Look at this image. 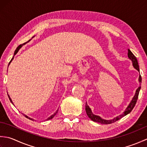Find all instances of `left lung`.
<instances>
[{
  "mask_svg": "<svg viewBox=\"0 0 147 147\" xmlns=\"http://www.w3.org/2000/svg\"><path fill=\"white\" fill-rule=\"evenodd\" d=\"M127 51H128V52H127V56H128V57L131 59V61L133 62V67H135L136 69H137L138 71H140L139 65H138V61H137L136 57H135V55L133 54V53L131 52V51L129 49H127ZM138 80H139V82L140 83H142V76H141V75H140ZM140 88H141V86H140V87H138V88H137L136 91L135 95L134 96V97L133 98L131 102H130V104H129V105L127 106V107L126 108V111H124L121 115H118L117 117L114 118L113 119H112V120H105V119H102L100 117L98 116V115H96L95 114H93L92 113V111H91V109L89 107V106L88 105V104H87L86 103L85 110H86V114L88 116V117L91 119L93 121L96 122V123H99L104 124H111V123H115V121L119 120L120 119H121L122 117H123L124 116H125V115H126L127 114H128L129 113H130V112L132 111L134 107H135L136 104L137 100H138Z\"/></svg>",
  "mask_w": 147,
  "mask_h": 147,
  "instance_id": "obj_1",
  "label": "left lung"
}]
</instances>
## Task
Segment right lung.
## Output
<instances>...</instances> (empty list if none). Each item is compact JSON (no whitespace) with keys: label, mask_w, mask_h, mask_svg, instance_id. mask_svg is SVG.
<instances>
[{"label":"right lung","mask_w":147,"mask_h":147,"mask_svg":"<svg viewBox=\"0 0 147 147\" xmlns=\"http://www.w3.org/2000/svg\"><path fill=\"white\" fill-rule=\"evenodd\" d=\"M30 40H28V42H29V41H30ZM27 43V42H26V43H23V44H21V45H19V46L18 47L16 48V51H14V55H16V54H17V53H18V52L19 51V50H20V48L21 47H22V46H23V45H24V44H25V43ZM13 58H14V57L12 58V59H11V61H10V62H9V64L11 63V62L12 61V59H13ZM7 95H8V94H7ZM8 96H9V100H10V101H11V102L12 103V100H11V98H10V96H9V95H8ZM57 112H58V110H57V111H56V112H55V113H54V114H53V115H52L51 117H49V118L47 119H46V120H49V119H52L53 117H54L55 116V114L57 113ZM23 115H24V116H25L26 117H27V118H28V119H31V120H33V119H32V118H30L29 117H28V116H27V115H24V114H23Z\"/></svg>","instance_id":"obj_1"}]
</instances>
